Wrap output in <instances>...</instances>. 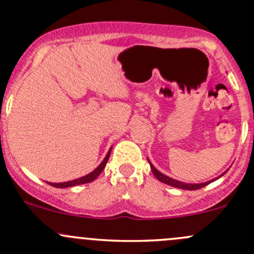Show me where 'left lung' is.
<instances>
[{
	"label": "left lung",
	"mask_w": 254,
	"mask_h": 254,
	"mask_svg": "<svg viewBox=\"0 0 254 254\" xmlns=\"http://www.w3.org/2000/svg\"><path fill=\"white\" fill-rule=\"evenodd\" d=\"M149 164H150V161H149ZM150 169H152V171H153V174H154V176L157 177L158 180L160 181V182L165 183V185H169V186H171V187H175V188L186 189V190H196V189H200V188H202V187L210 185L211 182H213V181H214V180L208 181V182L199 183V185H190V183H183V182H180V181L174 180V178H170L168 176H165V175H163V174H161V172H159L158 170L152 165V164H150ZM219 177H221V176H219Z\"/></svg>",
	"instance_id": "1"
}]
</instances>
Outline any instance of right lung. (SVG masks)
Segmentation results:
<instances>
[{
	"label": "right lung",
	"mask_w": 254,
	"mask_h": 254,
	"mask_svg": "<svg viewBox=\"0 0 254 254\" xmlns=\"http://www.w3.org/2000/svg\"><path fill=\"white\" fill-rule=\"evenodd\" d=\"M111 150H112V148H111L110 150H108L107 155H106L104 161H102L101 164H100L97 168L94 170L93 172H90L89 175H86V176L84 177H80V178H77V180H73V181H69V182H64V183H49L50 186L53 187H57V188H68V187H73V186H79V185H84V183H89V182H93L95 178L99 176L100 174H101L102 170L105 169L106 164H107L108 161V158H110V154H111Z\"/></svg>",
	"instance_id": "obj_1"
}]
</instances>
